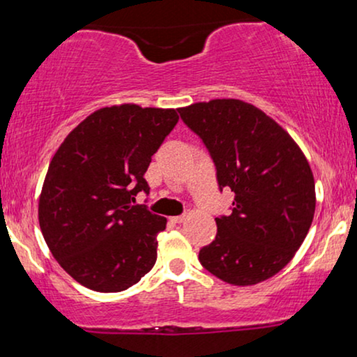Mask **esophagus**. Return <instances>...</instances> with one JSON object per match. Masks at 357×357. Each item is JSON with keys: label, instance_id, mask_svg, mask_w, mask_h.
Listing matches in <instances>:
<instances>
[{"label": "esophagus", "instance_id": "1", "mask_svg": "<svg viewBox=\"0 0 357 357\" xmlns=\"http://www.w3.org/2000/svg\"><path fill=\"white\" fill-rule=\"evenodd\" d=\"M184 220H186V216H184V215H181V216H171V218H169L171 223H174V225H179V223H183Z\"/></svg>", "mask_w": 357, "mask_h": 357}]
</instances>
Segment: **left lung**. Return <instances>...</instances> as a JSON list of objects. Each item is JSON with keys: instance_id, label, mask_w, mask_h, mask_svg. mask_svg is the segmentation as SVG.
Instances as JSON below:
<instances>
[{"instance_id": "obj_1", "label": "left lung", "mask_w": 357, "mask_h": 357, "mask_svg": "<svg viewBox=\"0 0 357 357\" xmlns=\"http://www.w3.org/2000/svg\"><path fill=\"white\" fill-rule=\"evenodd\" d=\"M178 110L210 151L221 190L235 192L231 215L215 218L218 233L199 261L231 285L267 280L292 260L312 225L309 161L284 127L248 102L213 99Z\"/></svg>"}]
</instances>
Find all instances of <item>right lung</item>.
<instances>
[{
	"instance_id": "add662e5",
	"label": "right lung",
	"mask_w": 357,
	"mask_h": 357,
	"mask_svg": "<svg viewBox=\"0 0 357 357\" xmlns=\"http://www.w3.org/2000/svg\"><path fill=\"white\" fill-rule=\"evenodd\" d=\"M176 109L121 104L92 112L52 158L38 202L60 267L96 292H121L154 267L165 216L134 204L144 173L178 122Z\"/></svg>"
}]
</instances>
